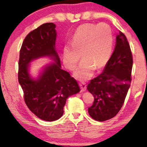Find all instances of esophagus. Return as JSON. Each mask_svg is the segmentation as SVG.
Here are the masks:
<instances>
[{
	"label": "esophagus",
	"instance_id": "obj_1",
	"mask_svg": "<svg viewBox=\"0 0 147 147\" xmlns=\"http://www.w3.org/2000/svg\"><path fill=\"white\" fill-rule=\"evenodd\" d=\"M80 88L82 89V91H85V90H87V85H86L85 82H82L80 83Z\"/></svg>",
	"mask_w": 147,
	"mask_h": 147
}]
</instances>
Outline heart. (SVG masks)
<instances>
[{"label":"heart","mask_w":147,"mask_h":147,"mask_svg":"<svg viewBox=\"0 0 147 147\" xmlns=\"http://www.w3.org/2000/svg\"><path fill=\"white\" fill-rule=\"evenodd\" d=\"M71 45L63 49L65 66L70 70L81 62L75 72L76 78H90L94 69L103 67L109 61L113 47V35L107 24H84L80 26L72 36Z\"/></svg>","instance_id":"obj_1"}]
</instances>
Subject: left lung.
<instances>
[{
    "label": "left lung",
    "mask_w": 147,
    "mask_h": 147,
    "mask_svg": "<svg viewBox=\"0 0 147 147\" xmlns=\"http://www.w3.org/2000/svg\"><path fill=\"white\" fill-rule=\"evenodd\" d=\"M133 57L127 38L119 31L112 56L103 72L90 80L88 91L94 96L88 108L90 116L104 121L117 115L123 106L131 81Z\"/></svg>",
    "instance_id": "left-lung-1"
}]
</instances>
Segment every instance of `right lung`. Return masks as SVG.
<instances>
[{
	"label": "right lung",
	"instance_id": "obj_1",
	"mask_svg": "<svg viewBox=\"0 0 147 147\" xmlns=\"http://www.w3.org/2000/svg\"><path fill=\"white\" fill-rule=\"evenodd\" d=\"M55 28L54 23H44L28 34L20 50L18 75L28 107L38 118L48 121L61 117L67 98L80 92L76 80L61 69L55 51ZM45 55L54 57L56 63L47 67L39 79L32 80L28 74V64Z\"/></svg>",
	"mask_w": 147,
	"mask_h": 147
}]
</instances>
